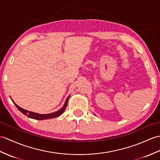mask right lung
<instances>
[{"label":"right lung","mask_w":160,"mask_h":160,"mask_svg":"<svg viewBox=\"0 0 160 160\" xmlns=\"http://www.w3.org/2000/svg\"><path fill=\"white\" fill-rule=\"evenodd\" d=\"M69 97L67 98L66 101L65 102V104L63 105V106L61 108L60 110L57 111V112H52V113H50V114H38V113H35V112H31V111H28L27 110H24L23 108H22L18 106V105H16V103H15L13 101L12 102H13L15 106L17 107V108L22 113H23L24 115H27L28 117L33 118V119H37V120H43V119H48V118L57 117L58 116H60V115L62 113H63V112H64L65 108H66L67 105H68Z\"/></svg>","instance_id":"add662e5"}]
</instances>
